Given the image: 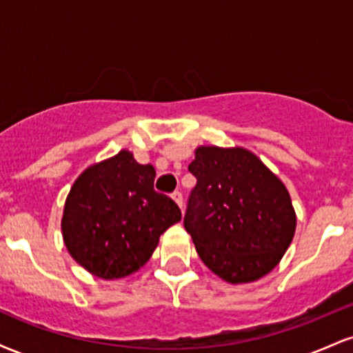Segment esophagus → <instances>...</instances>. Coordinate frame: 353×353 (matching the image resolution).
Masks as SVG:
<instances>
[{
	"mask_svg": "<svg viewBox=\"0 0 353 353\" xmlns=\"http://www.w3.org/2000/svg\"><path fill=\"white\" fill-rule=\"evenodd\" d=\"M172 199H174V202H176V204L179 205V208L182 209V204H184V202H182V194L179 192V190H176V192H172Z\"/></svg>",
	"mask_w": 353,
	"mask_h": 353,
	"instance_id": "1",
	"label": "esophagus"
}]
</instances>
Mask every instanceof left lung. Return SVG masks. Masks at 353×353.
<instances>
[{"label": "left lung", "instance_id": "left-lung-1", "mask_svg": "<svg viewBox=\"0 0 353 353\" xmlns=\"http://www.w3.org/2000/svg\"><path fill=\"white\" fill-rule=\"evenodd\" d=\"M184 228L201 261L229 283L259 281L281 262L297 225L283 182L244 148L199 145Z\"/></svg>", "mask_w": 353, "mask_h": 353}]
</instances>
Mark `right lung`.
I'll list each match as a JSON object with an SVG mask.
<instances>
[{"label":"right lung","mask_w":353,"mask_h":353,"mask_svg":"<svg viewBox=\"0 0 353 353\" xmlns=\"http://www.w3.org/2000/svg\"><path fill=\"white\" fill-rule=\"evenodd\" d=\"M156 169L131 151L79 174L64 202L61 230L68 252L104 281L131 275L151 259L161 234L181 221L171 197L154 190Z\"/></svg>","instance_id":"right-lung-1"}]
</instances>
